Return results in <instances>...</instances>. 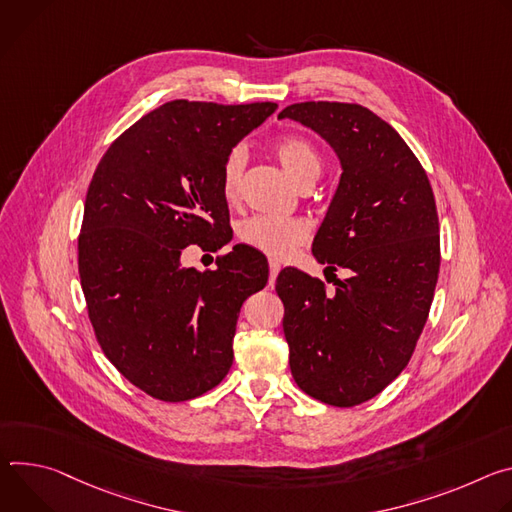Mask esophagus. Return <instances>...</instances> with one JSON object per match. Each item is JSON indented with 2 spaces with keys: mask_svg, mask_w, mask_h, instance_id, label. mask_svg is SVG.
<instances>
[{
  "mask_svg": "<svg viewBox=\"0 0 512 512\" xmlns=\"http://www.w3.org/2000/svg\"><path fill=\"white\" fill-rule=\"evenodd\" d=\"M268 270H270L268 280H270V285H274V280H276V276H278V272H280V264H278L276 260H270V262H268Z\"/></svg>",
  "mask_w": 512,
  "mask_h": 512,
  "instance_id": "esophagus-1",
  "label": "esophagus"
}]
</instances>
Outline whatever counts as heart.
<instances>
[{
  "instance_id": "b5f03b06",
  "label": "heart",
  "mask_w": 512,
  "mask_h": 512,
  "mask_svg": "<svg viewBox=\"0 0 512 512\" xmlns=\"http://www.w3.org/2000/svg\"><path fill=\"white\" fill-rule=\"evenodd\" d=\"M274 152L287 170V175L301 187L307 181H317L323 168L317 146L303 136H285L274 144ZM246 166V152L242 146L225 154L219 168V189L227 201H234L240 193L242 175ZM240 240L272 258H287L309 238V227L301 219L252 215L238 227Z\"/></svg>"
}]
</instances>
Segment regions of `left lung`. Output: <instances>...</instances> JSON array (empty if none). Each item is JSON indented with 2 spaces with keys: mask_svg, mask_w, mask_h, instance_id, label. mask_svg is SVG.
<instances>
[{
  "mask_svg": "<svg viewBox=\"0 0 512 512\" xmlns=\"http://www.w3.org/2000/svg\"><path fill=\"white\" fill-rule=\"evenodd\" d=\"M315 130L342 162V179L313 242L335 291L297 268L276 293L295 382L313 399L354 407L409 364L439 274V219L425 168L390 124L358 103L303 101L278 113Z\"/></svg>",
  "mask_w": 512,
  "mask_h": 512,
  "instance_id": "left-lung-1",
  "label": "left lung"
}]
</instances>
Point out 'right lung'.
<instances>
[{"label": "right lung", "instance_id": "add662e5", "mask_svg": "<svg viewBox=\"0 0 512 512\" xmlns=\"http://www.w3.org/2000/svg\"><path fill=\"white\" fill-rule=\"evenodd\" d=\"M276 107L168 101L95 168L79 234L87 313L107 360L158 401L195 399L225 378L242 303L268 282L266 258L244 246L205 272L181 254L230 242L221 162Z\"/></svg>", "mask_w": 512, "mask_h": 512}]
</instances>
